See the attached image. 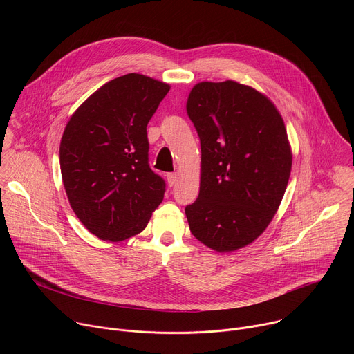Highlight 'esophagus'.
I'll use <instances>...</instances> for the list:
<instances>
[{
	"instance_id": "esophagus-1",
	"label": "esophagus",
	"mask_w": 354,
	"mask_h": 354,
	"mask_svg": "<svg viewBox=\"0 0 354 354\" xmlns=\"http://www.w3.org/2000/svg\"><path fill=\"white\" fill-rule=\"evenodd\" d=\"M176 178H178V175H176V174H168V175H167L168 185H169V186H174V185H175V182H176Z\"/></svg>"
}]
</instances>
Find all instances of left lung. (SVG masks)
I'll return each instance as SVG.
<instances>
[{
	"mask_svg": "<svg viewBox=\"0 0 354 354\" xmlns=\"http://www.w3.org/2000/svg\"><path fill=\"white\" fill-rule=\"evenodd\" d=\"M186 112L201 147L200 190L186 206L190 232L213 250L254 242L279 210L292 164L280 112L258 89L232 80L196 84Z\"/></svg>",
	"mask_w": 354,
	"mask_h": 354,
	"instance_id": "obj_1",
	"label": "left lung"
}]
</instances>
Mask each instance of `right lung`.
<instances>
[{
    "mask_svg": "<svg viewBox=\"0 0 354 354\" xmlns=\"http://www.w3.org/2000/svg\"><path fill=\"white\" fill-rule=\"evenodd\" d=\"M169 84L130 73L96 89L70 118L60 169L70 206L99 239L140 234L161 205L165 182L148 165L147 124Z\"/></svg>",
    "mask_w": 354,
    "mask_h": 354,
    "instance_id": "obj_1",
    "label": "right lung"
}]
</instances>
